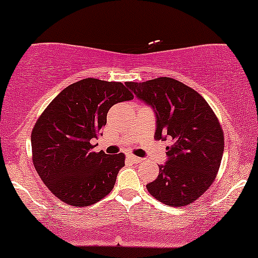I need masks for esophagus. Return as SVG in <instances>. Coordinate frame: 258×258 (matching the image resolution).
Masks as SVG:
<instances>
[{
	"label": "esophagus",
	"instance_id": "1",
	"mask_svg": "<svg viewBox=\"0 0 258 258\" xmlns=\"http://www.w3.org/2000/svg\"><path fill=\"white\" fill-rule=\"evenodd\" d=\"M128 158H129V161L133 162V163H140V162H143V158L137 157V156H134V155H128Z\"/></svg>",
	"mask_w": 258,
	"mask_h": 258
}]
</instances>
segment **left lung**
Returning a JSON list of instances; mask_svg holds the SVG:
<instances>
[{
    "label": "left lung",
    "mask_w": 258,
    "mask_h": 258,
    "mask_svg": "<svg viewBox=\"0 0 258 258\" xmlns=\"http://www.w3.org/2000/svg\"><path fill=\"white\" fill-rule=\"evenodd\" d=\"M126 86L155 111L156 140L172 143L166 164L147 190L167 206L192 204L212 185L221 166L224 137L215 112L199 92L172 78Z\"/></svg>",
    "instance_id": "1"
}]
</instances>
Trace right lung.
Masks as SVG:
<instances>
[{
	"instance_id": "add662e5",
	"label": "right lung",
	"mask_w": 258,
	"mask_h": 258,
	"mask_svg": "<svg viewBox=\"0 0 258 258\" xmlns=\"http://www.w3.org/2000/svg\"><path fill=\"white\" fill-rule=\"evenodd\" d=\"M134 98L121 83L86 78L52 100L31 133L33 162L43 184L75 207L96 204L113 189L124 167L123 153L94 152L109 108Z\"/></svg>"
}]
</instances>
